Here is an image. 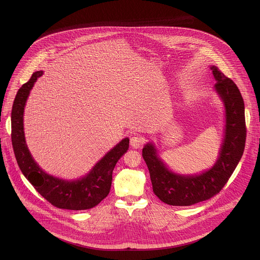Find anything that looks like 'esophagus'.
<instances>
[{
    "label": "esophagus",
    "instance_id": "obj_1",
    "mask_svg": "<svg viewBox=\"0 0 260 260\" xmlns=\"http://www.w3.org/2000/svg\"><path fill=\"white\" fill-rule=\"evenodd\" d=\"M131 147L134 148V149H138V148L142 147L143 146V143H144V139L142 137H139V136H135V137H132L131 138Z\"/></svg>",
    "mask_w": 260,
    "mask_h": 260
}]
</instances>
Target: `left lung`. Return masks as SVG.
Masks as SVG:
<instances>
[{"label": "left lung", "instance_id": "8db88e82", "mask_svg": "<svg viewBox=\"0 0 260 260\" xmlns=\"http://www.w3.org/2000/svg\"><path fill=\"white\" fill-rule=\"evenodd\" d=\"M216 81L214 90L224 109V132L214 165L199 174H179L170 169L153 142L142 150L150 173L154 194L171 206H191L217 194L226 184L244 152L246 142L245 106L233 80L216 66H210Z\"/></svg>", "mask_w": 260, "mask_h": 260}]
</instances>
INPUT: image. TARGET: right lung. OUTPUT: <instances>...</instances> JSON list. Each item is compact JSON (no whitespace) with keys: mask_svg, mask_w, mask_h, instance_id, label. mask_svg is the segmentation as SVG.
Instances as JSON below:
<instances>
[{"mask_svg":"<svg viewBox=\"0 0 260 260\" xmlns=\"http://www.w3.org/2000/svg\"><path fill=\"white\" fill-rule=\"evenodd\" d=\"M42 75L43 71L32 73L30 79L18 89L13 103L11 139L18 167L35 189L56 208L76 211L91 209L109 194L113 170L128 150L129 139H122L81 178L67 180L43 171L28 150L23 129L26 101L36 81Z\"/></svg>","mask_w":260,"mask_h":260,"instance_id":"add662e5","label":"right lung"}]
</instances>
